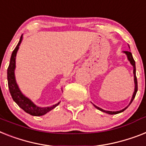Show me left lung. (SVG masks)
<instances>
[{
  "label": "left lung",
  "instance_id": "1",
  "mask_svg": "<svg viewBox=\"0 0 146 146\" xmlns=\"http://www.w3.org/2000/svg\"><path fill=\"white\" fill-rule=\"evenodd\" d=\"M124 53H125V54H126L127 57V59H128V61H130V63H131V65H132L133 67V76H134V83H135L134 92H133V97H132V98H131V102H130V104H129L128 106H127V107L124 108V109H123V110H120V111H116V112H112V111H106V110H103V109H101V108L98 107V106H95L94 104H93L94 106V107L97 108L98 110H100L101 112H106V113H107V114L115 115V114H118V113H120V112H124V110H126L127 108L128 107V106L131 105V104L132 103V101L135 98V96H136V94H137V90H138V86H137V76H136V64H135L134 59H133V55H132V54H131V52H128V51H124Z\"/></svg>",
  "mask_w": 146,
  "mask_h": 146
}]
</instances>
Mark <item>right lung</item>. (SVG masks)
I'll return each instance as SVG.
<instances>
[{
	"label": "right lung",
	"mask_w": 146,
	"mask_h": 146,
	"mask_svg": "<svg viewBox=\"0 0 146 146\" xmlns=\"http://www.w3.org/2000/svg\"><path fill=\"white\" fill-rule=\"evenodd\" d=\"M22 40V35L20 37L19 42L12 53L11 58H10V61H9V65L7 69V80H8V87H9V92L12 96L13 100L17 104V105L20 108L28 114L34 116H40L46 114L47 112L53 110L54 108L56 107L60 102L58 104H54L53 106H47V107H40V106H36L31 101V100L28 98L27 97L24 95L22 92L20 91L19 88L18 86L15 78V57H16V53L18 52V49L19 48V46L21 44Z\"/></svg>",
	"instance_id": "obj_1"
}]
</instances>
